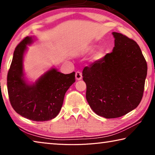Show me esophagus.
<instances>
[{"mask_svg":"<svg viewBox=\"0 0 155 155\" xmlns=\"http://www.w3.org/2000/svg\"><path fill=\"white\" fill-rule=\"evenodd\" d=\"M75 77L77 80H81L82 78V73L79 71L76 72L75 73Z\"/></svg>","mask_w":155,"mask_h":155,"instance_id":"obj_1","label":"esophagus"}]
</instances>
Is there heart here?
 Masks as SVG:
<instances>
[{
    "instance_id": "1",
    "label": "heart",
    "mask_w": 155,
    "mask_h": 155,
    "mask_svg": "<svg viewBox=\"0 0 155 155\" xmlns=\"http://www.w3.org/2000/svg\"><path fill=\"white\" fill-rule=\"evenodd\" d=\"M94 46H87L85 48V51L86 52H91V51H94ZM102 54H103V51H100V52H98V53H97L96 54V56H95V59H100L101 57V56H102Z\"/></svg>"
}]
</instances>
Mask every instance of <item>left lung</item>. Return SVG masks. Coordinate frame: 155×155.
<instances>
[{"instance_id": "left-lung-1", "label": "left lung", "mask_w": 155, "mask_h": 155, "mask_svg": "<svg viewBox=\"0 0 155 155\" xmlns=\"http://www.w3.org/2000/svg\"><path fill=\"white\" fill-rule=\"evenodd\" d=\"M113 51L84 68L86 98L91 109L105 118L123 116L142 99L147 63L135 41L113 32Z\"/></svg>"}]
</instances>
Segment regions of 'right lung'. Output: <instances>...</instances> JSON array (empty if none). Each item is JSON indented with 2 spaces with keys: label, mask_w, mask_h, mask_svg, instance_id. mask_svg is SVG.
I'll return each mask as SVG.
<instances>
[{
  "label": "right lung",
  "mask_w": 155,
  "mask_h": 155,
  "mask_svg": "<svg viewBox=\"0 0 155 155\" xmlns=\"http://www.w3.org/2000/svg\"><path fill=\"white\" fill-rule=\"evenodd\" d=\"M32 41V38L26 37L15 47L7 74L9 98L13 109L22 117L48 121L59 114L65 92L75 82V72L64 74L52 68L35 83L28 85L23 77V55Z\"/></svg>",
  "instance_id": "obj_1"
}]
</instances>
